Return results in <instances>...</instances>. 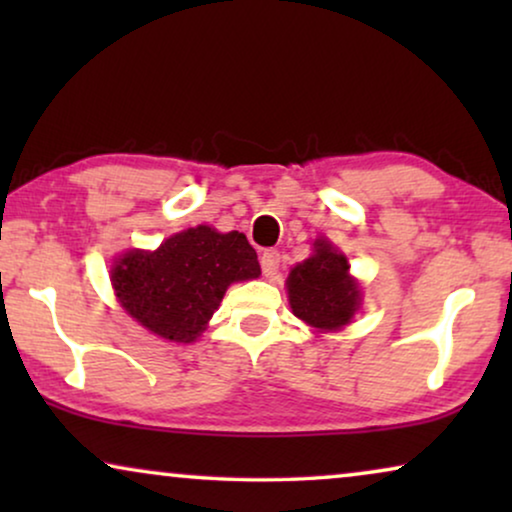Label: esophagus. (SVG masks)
Here are the masks:
<instances>
[{"label": "esophagus", "instance_id": "esophagus-1", "mask_svg": "<svg viewBox=\"0 0 512 512\" xmlns=\"http://www.w3.org/2000/svg\"><path fill=\"white\" fill-rule=\"evenodd\" d=\"M261 268H263V275H265V277L277 275V268H279V251H275V249H265L263 254H261Z\"/></svg>", "mask_w": 512, "mask_h": 512}]
</instances>
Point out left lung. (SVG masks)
<instances>
[{"mask_svg":"<svg viewBox=\"0 0 512 512\" xmlns=\"http://www.w3.org/2000/svg\"><path fill=\"white\" fill-rule=\"evenodd\" d=\"M286 291L293 314L319 333L340 331L361 305V289L349 275L347 256L328 240H314V254L291 268Z\"/></svg>","mask_w":512,"mask_h":512,"instance_id":"left-lung-1","label":"left lung"}]
</instances>
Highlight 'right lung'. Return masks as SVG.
Wrapping results in <instances>:
<instances>
[{
	"label": "right lung",
	"mask_w": 512,
	"mask_h": 512,
	"mask_svg": "<svg viewBox=\"0 0 512 512\" xmlns=\"http://www.w3.org/2000/svg\"><path fill=\"white\" fill-rule=\"evenodd\" d=\"M258 275L261 265L247 237L198 226L167 237L156 251H125L111 268V284L123 310L146 331L193 342L228 286Z\"/></svg>",
	"instance_id": "right-lung-1"
}]
</instances>
